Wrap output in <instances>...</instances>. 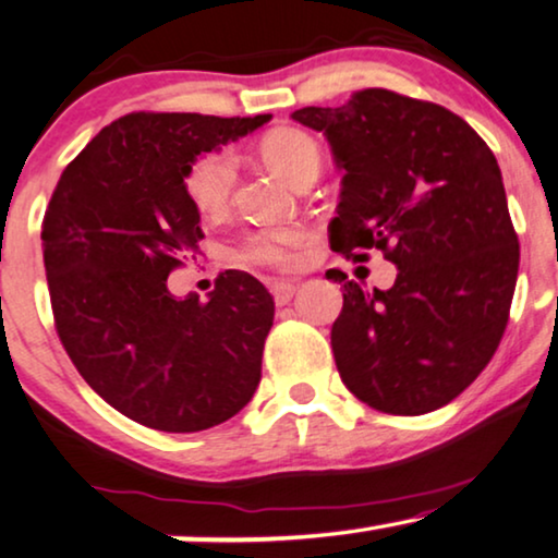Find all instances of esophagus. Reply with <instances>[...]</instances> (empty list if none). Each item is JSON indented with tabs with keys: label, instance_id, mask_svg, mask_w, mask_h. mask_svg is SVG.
Listing matches in <instances>:
<instances>
[{
	"label": "esophagus",
	"instance_id": "obj_1",
	"mask_svg": "<svg viewBox=\"0 0 558 558\" xmlns=\"http://www.w3.org/2000/svg\"><path fill=\"white\" fill-rule=\"evenodd\" d=\"M294 292H296V287L292 284V281H274L271 284V294L277 304H287L289 299L294 296Z\"/></svg>",
	"mask_w": 558,
	"mask_h": 558
}]
</instances>
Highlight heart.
Listing matches in <instances>:
<instances>
[{
  "instance_id": "obj_1",
  "label": "heart",
  "mask_w": 558,
  "mask_h": 558,
  "mask_svg": "<svg viewBox=\"0 0 558 558\" xmlns=\"http://www.w3.org/2000/svg\"><path fill=\"white\" fill-rule=\"evenodd\" d=\"M264 163L281 179L299 185L304 179L319 173V143L299 128H277L266 133L259 143ZM236 185V160L229 150H211L198 156L183 175V191L193 208L206 219L221 216L231 204ZM299 231L289 226H271L246 233L236 246V259L256 266H289L294 262Z\"/></svg>"
}]
</instances>
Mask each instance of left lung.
I'll use <instances>...</instances> for the list:
<instances>
[{"label": "left lung", "instance_id": "1", "mask_svg": "<svg viewBox=\"0 0 558 558\" xmlns=\"http://www.w3.org/2000/svg\"><path fill=\"white\" fill-rule=\"evenodd\" d=\"M292 118L327 135L342 171L332 252L365 262L379 248L398 266L387 292L344 281L339 377L379 413L448 405L498 350L519 277L496 156L456 112L383 87Z\"/></svg>", "mask_w": 558, "mask_h": 558}]
</instances>
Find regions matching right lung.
Here are the masks:
<instances>
[{
    "instance_id": "add662e5",
    "label": "right lung",
    "mask_w": 558,
    "mask_h": 558,
    "mask_svg": "<svg viewBox=\"0 0 558 558\" xmlns=\"http://www.w3.org/2000/svg\"><path fill=\"white\" fill-rule=\"evenodd\" d=\"M269 118H118L64 168L45 211V271L64 352L108 405L153 430L221 425L262 379L274 322L262 281L229 269L201 302L175 299L166 279L204 239L183 191L189 166Z\"/></svg>"
}]
</instances>
